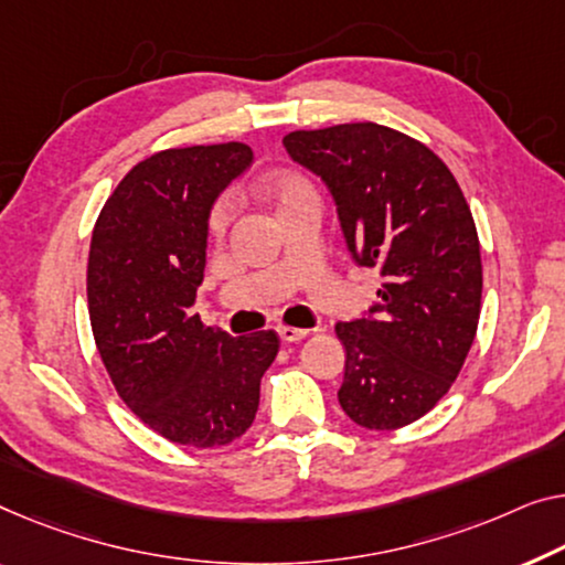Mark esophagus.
<instances>
[{
    "label": "esophagus",
    "mask_w": 565,
    "mask_h": 565,
    "mask_svg": "<svg viewBox=\"0 0 565 565\" xmlns=\"http://www.w3.org/2000/svg\"><path fill=\"white\" fill-rule=\"evenodd\" d=\"M276 332H279L284 342H299V340H305V337H309L311 330H297V327L279 324V327H276Z\"/></svg>",
    "instance_id": "esophagus-1"
}]
</instances>
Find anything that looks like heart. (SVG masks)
<instances>
[{"label":"heart","instance_id":"1","mask_svg":"<svg viewBox=\"0 0 565 565\" xmlns=\"http://www.w3.org/2000/svg\"><path fill=\"white\" fill-rule=\"evenodd\" d=\"M264 198L268 200V205L276 210V215L281 210L297 205V202L305 200H315V188L307 177H301L299 172H279L274 177H268L264 182ZM231 223V205L228 202H221L213 213H210V233L213 235H223L225 228Z\"/></svg>","mask_w":565,"mask_h":565}]
</instances>
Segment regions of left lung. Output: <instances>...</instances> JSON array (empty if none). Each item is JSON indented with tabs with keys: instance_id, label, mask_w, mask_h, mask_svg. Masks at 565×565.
<instances>
[{
	"instance_id": "left-lung-1",
	"label": "left lung",
	"mask_w": 565,
	"mask_h": 565,
	"mask_svg": "<svg viewBox=\"0 0 565 565\" xmlns=\"http://www.w3.org/2000/svg\"><path fill=\"white\" fill-rule=\"evenodd\" d=\"M284 147L324 182L352 260L383 276L381 301L334 324L348 352L340 406L373 431L414 424L477 334L482 258L467 200L431 149L388 126L291 131Z\"/></svg>"
}]
</instances>
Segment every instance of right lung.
<instances>
[{
  "instance_id": "obj_1",
  "label": "right lung",
  "mask_w": 565,
  "mask_h": 565,
  "mask_svg": "<svg viewBox=\"0 0 565 565\" xmlns=\"http://www.w3.org/2000/svg\"><path fill=\"white\" fill-rule=\"evenodd\" d=\"M241 141L157 151L100 210L88 254V315L100 360L134 414L164 439L213 449L254 424L274 330L231 337L192 311L210 213L248 170Z\"/></svg>"
}]
</instances>
